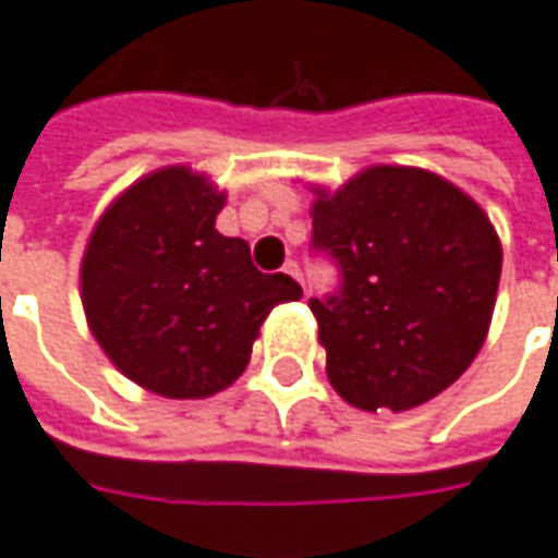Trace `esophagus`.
Masks as SVG:
<instances>
[{
    "mask_svg": "<svg viewBox=\"0 0 558 558\" xmlns=\"http://www.w3.org/2000/svg\"><path fill=\"white\" fill-rule=\"evenodd\" d=\"M283 275H290V278L299 280V283H302V271H299L296 262H287V265H283Z\"/></svg>",
    "mask_w": 558,
    "mask_h": 558,
    "instance_id": "esophagus-1",
    "label": "esophagus"
}]
</instances>
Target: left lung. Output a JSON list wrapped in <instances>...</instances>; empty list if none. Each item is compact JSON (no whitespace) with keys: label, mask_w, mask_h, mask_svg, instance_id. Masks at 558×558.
Segmentation results:
<instances>
[{"label":"left lung","mask_w":558,"mask_h":558,"mask_svg":"<svg viewBox=\"0 0 558 558\" xmlns=\"http://www.w3.org/2000/svg\"><path fill=\"white\" fill-rule=\"evenodd\" d=\"M312 241L342 271L312 299L327 379L357 411H411L445 392L488 337L504 250L485 209L420 166L312 184Z\"/></svg>","instance_id":"1"}]
</instances>
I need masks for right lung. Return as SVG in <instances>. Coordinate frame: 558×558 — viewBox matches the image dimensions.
<instances>
[{"label": "right lung", "mask_w": 558, "mask_h": 558, "mask_svg": "<svg viewBox=\"0 0 558 558\" xmlns=\"http://www.w3.org/2000/svg\"><path fill=\"white\" fill-rule=\"evenodd\" d=\"M221 206L206 172L163 166L129 184L88 234V330L147 392L184 401L228 389L271 308L302 296L293 278L262 275L250 243L216 231Z\"/></svg>", "instance_id": "right-lung-1"}]
</instances>
